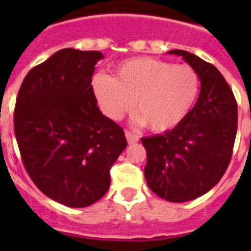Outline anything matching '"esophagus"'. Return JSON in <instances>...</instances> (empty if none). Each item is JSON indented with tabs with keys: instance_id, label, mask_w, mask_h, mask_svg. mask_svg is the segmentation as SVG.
<instances>
[{
	"instance_id": "esophagus-1",
	"label": "esophagus",
	"mask_w": 251,
	"mask_h": 251,
	"mask_svg": "<svg viewBox=\"0 0 251 251\" xmlns=\"http://www.w3.org/2000/svg\"><path fill=\"white\" fill-rule=\"evenodd\" d=\"M125 137L129 145H134V143H137L139 141V137H138L137 134L131 133V131H125Z\"/></svg>"
}]
</instances>
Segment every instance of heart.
I'll return each mask as SVG.
<instances>
[{
	"label": "heart",
	"instance_id": "heart-1",
	"mask_svg": "<svg viewBox=\"0 0 251 251\" xmlns=\"http://www.w3.org/2000/svg\"><path fill=\"white\" fill-rule=\"evenodd\" d=\"M199 76L187 65H172L151 57L126 60L114 76L99 73L92 91L100 109L110 120L134 105L135 120L152 131H167L187 117L199 94Z\"/></svg>",
	"mask_w": 251,
	"mask_h": 251
}]
</instances>
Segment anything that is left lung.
<instances>
[{"label": "left lung", "instance_id": "8db88e82", "mask_svg": "<svg viewBox=\"0 0 251 251\" xmlns=\"http://www.w3.org/2000/svg\"><path fill=\"white\" fill-rule=\"evenodd\" d=\"M201 80L198 100L179 125L142 138L147 151L145 177L168 202L182 203L210 191L229 165L237 133V102L222 73L193 53L173 49Z\"/></svg>", "mask_w": 251, "mask_h": 251}]
</instances>
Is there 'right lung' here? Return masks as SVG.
<instances>
[{"mask_svg": "<svg viewBox=\"0 0 251 251\" xmlns=\"http://www.w3.org/2000/svg\"><path fill=\"white\" fill-rule=\"evenodd\" d=\"M98 50L61 49L31 69L14 110V131L33 183L68 207L91 206L110 185L126 149L122 127L100 112L92 91Z\"/></svg>", "mask_w": 251, "mask_h": 251, "instance_id": "add662e5", "label": "right lung"}]
</instances>
